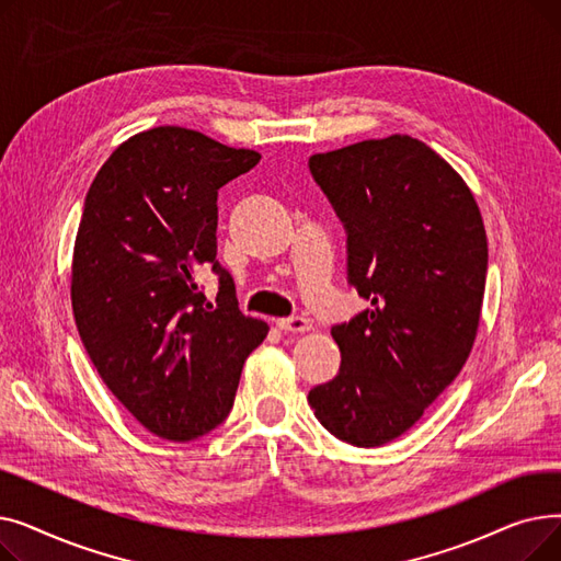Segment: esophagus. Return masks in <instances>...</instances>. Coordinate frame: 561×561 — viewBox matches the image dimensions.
<instances>
[{
  "instance_id": "34e87169",
  "label": "esophagus",
  "mask_w": 561,
  "mask_h": 561,
  "mask_svg": "<svg viewBox=\"0 0 561 561\" xmlns=\"http://www.w3.org/2000/svg\"><path fill=\"white\" fill-rule=\"evenodd\" d=\"M277 328L282 332H309L311 330V320L305 316H290V318H279Z\"/></svg>"
}]
</instances>
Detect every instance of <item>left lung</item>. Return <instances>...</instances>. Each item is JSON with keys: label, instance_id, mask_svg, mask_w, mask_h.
Returning <instances> with one entry per match:
<instances>
[{"label": "left lung", "instance_id": "obj_1", "mask_svg": "<svg viewBox=\"0 0 561 561\" xmlns=\"http://www.w3.org/2000/svg\"><path fill=\"white\" fill-rule=\"evenodd\" d=\"M347 236V284L370 307L332 328L334 379L309 391L316 419L357 448L416 425L473 347L486 282L478 202L432 147L364 140L309 159Z\"/></svg>", "mask_w": 561, "mask_h": 561}]
</instances>
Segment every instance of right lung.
<instances>
[{"mask_svg": "<svg viewBox=\"0 0 561 561\" xmlns=\"http://www.w3.org/2000/svg\"><path fill=\"white\" fill-rule=\"evenodd\" d=\"M259 159L193 129L157 127L117 147L88 188L72 256L77 330L111 393L161 438L218 427L268 334L239 309L216 259L218 191ZM199 267L219 275L216 306L194 282Z\"/></svg>", "mask_w": 561, "mask_h": 561, "instance_id": "right-lung-1", "label": "right lung"}]
</instances>
